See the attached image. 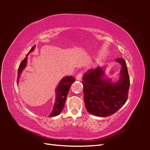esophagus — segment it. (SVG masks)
<instances>
[{"instance_id": "1", "label": "esophagus", "mask_w": 150, "mask_h": 150, "mask_svg": "<svg viewBox=\"0 0 150 150\" xmlns=\"http://www.w3.org/2000/svg\"><path fill=\"white\" fill-rule=\"evenodd\" d=\"M82 77V73L81 72V73H79V74L77 75V77H76V79H77V80H78V81H81Z\"/></svg>"}]
</instances>
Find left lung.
Returning a JSON list of instances; mask_svg holds the SVG:
<instances>
[{
	"mask_svg": "<svg viewBox=\"0 0 150 150\" xmlns=\"http://www.w3.org/2000/svg\"><path fill=\"white\" fill-rule=\"evenodd\" d=\"M122 65L120 79L116 83L104 79L103 70L98 66L90 69L82 77L85 106L89 113L98 117L114 114L128 99L130 80L125 60L115 59Z\"/></svg>",
	"mask_w": 150,
	"mask_h": 150,
	"instance_id": "left-lung-1",
	"label": "left lung"
}]
</instances>
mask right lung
<instances>
[{
	"label": "right lung",
	"instance_id": "1",
	"mask_svg": "<svg viewBox=\"0 0 150 150\" xmlns=\"http://www.w3.org/2000/svg\"><path fill=\"white\" fill-rule=\"evenodd\" d=\"M35 47V46H33L31 49L30 50V52L27 53L26 57L25 59L22 60L20 65H19L18 69V76H17V81L18 80V78L20 77L21 73L23 69L26 66V62H27V58L28 55L30 52L33 51L34 48ZM75 81V78L73 76H67V77L62 79L61 81L60 82L58 86L56 88V101L55 103L54 104L53 109L50 113V117H55L58 115L60 113V112L63 110V108L64 107L65 102L67 98V95L68 94V92L69 90V88L71 87V84Z\"/></svg>",
	"mask_w": 150,
	"mask_h": 150
}]
</instances>
